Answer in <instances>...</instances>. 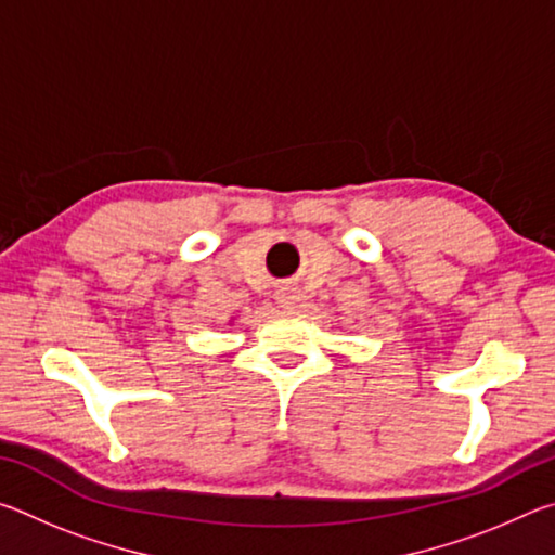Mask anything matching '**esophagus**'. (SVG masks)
Segmentation results:
<instances>
[{"label":"esophagus","instance_id":"esophagus-1","mask_svg":"<svg viewBox=\"0 0 555 555\" xmlns=\"http://www.w3.org/2000/svg\"><path fill=\"white\" fill-rule=\"evenodd\" d=\"M276 300L281 306H294L296 300H298V294H296V288H281L279 294H276Z\"/></svg>","mask_w":555,"mask_h":555}]
</instances>
